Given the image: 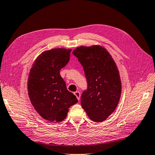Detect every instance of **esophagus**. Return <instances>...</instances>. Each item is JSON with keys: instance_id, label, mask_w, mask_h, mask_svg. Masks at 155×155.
<instances>
[{"instance_id": "1", "label": "esophagus", "mask_w": 155, "mask_h": 155, "mask_svg": "<svg viewBox=\"0 0 155 155\" xmlns=\"http://www.w3.org/2000/svg\"><path fill=\"white\" fill-rule=\"evenodd\" d=\"M74 95L77 97V98L78 99V100H80V98H81V93L79 91H76L74 93Z\"/></svg>"}]
</instances>
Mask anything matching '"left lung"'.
<instances>
[{
    "instance_id": "8db88e82",
    "label": "left lung",
    "mask_w": 155,
    "mask_h": 155,
    "mask_svg": "<svg viewBox=\"0 0 155 155\" xmlns=\"http://www.w3.org/2000/svg\"><path fill=\"white\" fill-rule=\"evenodd\" d=\"M72 54L84 69L87 89L81 95V105L91 120H105L119 103L122 83L116 62L101 45L80 46Z\"/></svg>"
}]
</instances>
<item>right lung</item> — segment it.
Masks as SVG:
<instances>
[{
  "instance_id": "right-lung-1",
  "label": "right lung",
  "mask_w": 155,
  "mask_h": 155,
  "mask_svg": "<svg viewBox=\"0 0 155 155\" xmlns=\"http://www.w3.org/2000/svg\"><path fill=\"white\" fill-rule=\"evenodd\" d=\"M71 50L54 48L44 51L30 70L27 81L29 99L36 111L50 122L64 120L69 107L78 102L60 74L69 62Z\"/></svg>"
}]
</instances>
